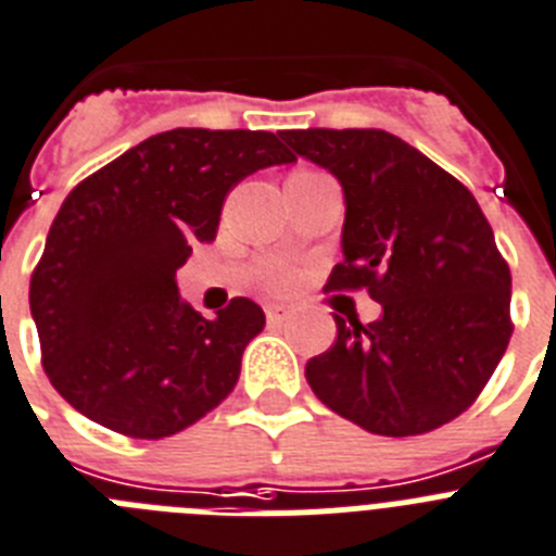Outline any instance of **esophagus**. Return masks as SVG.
<instances>
[{
  "instance_id": "1",
  "label": "esophagus",
  "mask_w": 556,
  "mask_h": 556,
  "mask_svg": "<svg viewBox=\"0 0 556 556\" xmlns=\"http://www.w3.org/2000/svg\"><path fill=\"white\" fill-rule=\"evenodd\" d=\"M264 312H267L269 324H283V320L289 317V309H287V306H281V303H269Z\"/></svg>"
}]
</instances>
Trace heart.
<instances>
[{"label": "heart", "instance_id": "1", "mask_svg": "<svg viewBox=\"0 0 556 556\" xmlns=\"http://www.w3.org/2000/svg\"><path fill=\"white\" fill-rule=\"evenodd\" d=\"M267 281L273 289H287L292 283V273L287 267H273L267 275Z\"/></svg>", "mask_w": 556, "mask_h": 556}]
</instances>
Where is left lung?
Returning a JSON list of instances; mask_svg holds the SVG:
<instances>
[{"instance_id": "left-lung-1", "label": "left lung", "mask_w": 556, "mask_h": 556, "mask_svg": "<svg viewBox=\"0 0 556 556\" xmlns=\"http://www.w3.org/2000/svg\"><path fill=\"white\" fill-rule=\"evenodd\" d=\"M340 182L343 261L326 289H368L374 324L334 315L337 340L306 363L312 391L377 435H419L462 416L511 337V275L476 197L382 129L281 131Z\"/></svg>"}]
</instances>
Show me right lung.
I'll use <instances>...</instances> for the list:
<instances>
[{
	"instance_id": "add662e5",
	"label": "right lung",
	"mask_w": 556,
	"mask_h": 556,
	"mask_svg": "<svg viewBox=\"0 0 556 556\" xmlns=\"http://www.w3.org/2000/svg\"><path fill=\"white\" fill-rule=\"evenodd\" d=\"M295 163L273 131L170 129L75 185L30 278V312L52 388L87 419L165 439L232 391L264 329L250 298L213 320L179 298L177 269L213 241L227 193Z\"/></svg>"
}]
</instances>
